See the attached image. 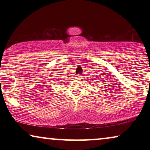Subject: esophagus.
I'll return each mask as SVG.
<instances>
[{
  "instance_id": "esophagus-1",
  "label": "esophagus",
  "mask_w": 150,
  "mask_h": 150,
  "mask_svg": "<svg viewBox=\"0 0 150 150\" xmlns=\"http://www.w3.org/2000/svg\"><path fill=\"white\" fill-rule=\"evenodd\" d=\"M76 79H78V80H79V79H81V76H77L76 77Z\"/></svg>"
}]
</instances>
